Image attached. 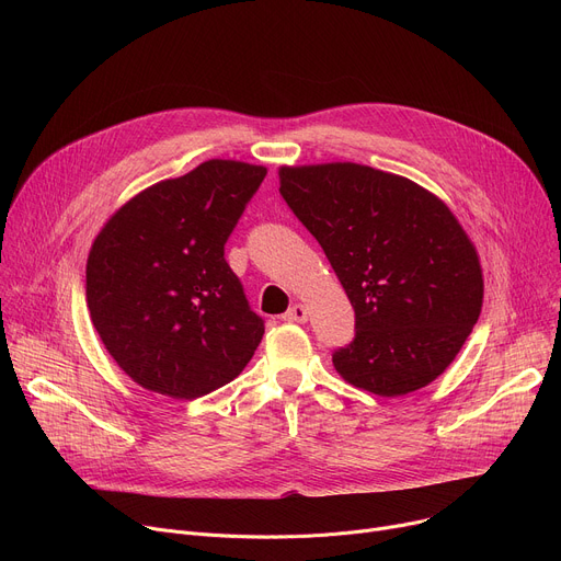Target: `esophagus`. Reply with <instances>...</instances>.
<instances>
[{
    "mask_svg": "<svg viewBox=\"0 0 561 561\" xmlns=\"http://www.w3.org/2000/svg\"><path fill=\"white\" fill-rule=\"evenodd\" d=\"M307 316H309L307 307L298 302V305H293V307L284 313V320H288V322H305V320H307Z\"/></svg>",
    "mask_w": 561,
    "mask_h": 561,
    "instance_id": "34e87169",
    "label": "esophagus"
}]
</instances>
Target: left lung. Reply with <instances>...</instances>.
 <instances>
[{
	"label": "left lung",
	"instance_id": "obj_1",
	"mask_svg": "<svg viewBox=\"0 0 561 561\" xmlns=\"http://www.w3.org/2000/svg\"><path fill=\"white\" fill-rule=\"evenodd\" d=\"M279 193L355 307L357 334L334 352L336 373L381 398L427 387L459 355L484 298L478 250L448 204L350 161L282 165Z\"/></svg>",
	"mask_w": 561,
	"mask_h": 561
}]
</instances>
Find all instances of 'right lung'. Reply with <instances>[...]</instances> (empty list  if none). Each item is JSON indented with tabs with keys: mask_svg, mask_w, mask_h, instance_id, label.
I'll return each mask as SVG.
<instances>
[{
	"mask_svg": "<svg viewBox=\"0 0 561 561\" xmlns=\"http://www.w3.org/2000/svg\"><path fill=\"white\" fill-rule=\"evenodd\" d=\"M265 172L209 159L136 193L95 236L88 311L108 355L142 389L195 400L252 359L263 320L250 311L225 243Z\"/></svg>",
	"mask_w": 561,
	"mask_h": 561,
	"instance_id": "1",
	"label": "right lung"
}]
</instances>
